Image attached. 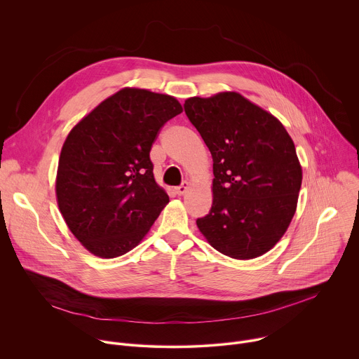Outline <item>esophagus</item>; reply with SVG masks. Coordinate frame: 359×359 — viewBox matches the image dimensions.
I'll return each instance as SVG.
<instances>
[{
    "mask_svg": "<svg viewBox=\"0 0 359 359\" xmlns=\"http://www.w3.org/2000/svg\"><path fill=\"white\" fill-rule=\"evenodd\" d=\"M187 189H189V183H187V182H183L179 187L175 189V191H176L177 196H183V194L187 191Z\"/></svg>",
    "mask_w": 359,
    "mask_h": 359,
    "instance_id": "1",
    "label": "esophagus"
}]
</instances>
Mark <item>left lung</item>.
<instances>
[{"label":"left lung","instance_id":"1","mask_svg":"<svg viewBox=\"0 0 359 359\" xmlns=\"http://www.w3.org/2000/svg\"><path fill=\"white\" fill-rule=\"evenodd\" d=\"M184 112L213 158V203L196 224L236 260L270 251L295 210L302 169L284 125L238 92L191 96Z\"/></svg>","mask_w":359,"mask_h":359}]
</instances>
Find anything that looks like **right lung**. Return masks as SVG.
I'll return each mask as SVG.
<instances>
[{"instance_id":"obj_1","label":"right lung","mask_w":359,"mask_h":359,"mask_svg":"<svg viewBox=\"0 0 359 359\" xmlns=\"http://www.w3.org/2000/svg\"><path fill=\"white\" fill-rule=\"evenodd\" d=\"M182 112L175 96L128 86L68 133L57 203L71 233L96 257L115 259L135 248L169 203L149 153L162 126Z\"/></svg>"}]
</instances>
